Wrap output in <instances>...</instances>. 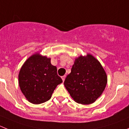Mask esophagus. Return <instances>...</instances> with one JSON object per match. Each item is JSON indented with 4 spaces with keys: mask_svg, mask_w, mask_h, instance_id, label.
Returning a JSON list of instances; mask_svg holds the SVG:
<instances>
[{
    "mask_svg": "<svg viewBox=\"0 0 129 129\" xmlns=\"http://www.w3.org/2000/svg\"><path fill=\"white\" fill-rule=\"evenodd\" d=\"M65 78H66V75H64V76H62V77H61V78H62V81H64V80H65Z\"/></svg>",
    "mask_w": 129,
    "mask_h": 129,
    "instance_id": "esophagus-1",
    "label": "esophagus"
}]
</instances>
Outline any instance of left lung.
Segmentation results:
<instances>
[{
  "instance_id": "1",
  "label": "left lung",
  "mask_w": 129,
  "mask_h": 129,
  "mask_svg": "<svg viewBox=\"0 0 129 129\" xmlns=\"http://www.w3.org/2000/svg\"><path fill=\"white\" fill-rule=\"evenodd\" d=\"M107 75L99 61L90 54L75 59L64 85L75 102L89 105L102 94Z\"/></svg>"
}]
</instances>
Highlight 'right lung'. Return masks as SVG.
<instances>
[{
  "label": "right lung",
  "mask_w": 129,
  "mask_h": 129,
  "mask_svg": "<svg viewBox=\"0 0 129 129\" xmlns=\"http://www.w3.org/2000/svg\"><path fill=\"white\" fill-rule=\"evenodd\" d=\"M22 93L29 102L41 104L51 99L54 90L62 80L51 58L39 53L30 56L21 68L18 76Z\"/></svg>",
  "instance_id": "obj_1"
}]
</instances>
